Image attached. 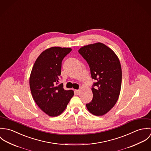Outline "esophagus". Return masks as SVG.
<instances>
[{"mask_svg":"<svg viewBox=\"0 0 151 151\" xmlns=\"http://www.w3.org/2000/svg\"><path fill=\"white\" fill-rule=\"evenodd\" d=\"M74 92H75L76 94L78 95V94L80 93V90H79V89H76V90L74 91Z\"/></svg>","mask_w":151,"mask_h":151,"instance_id":"1","label":"esophagus"}]
</instances>
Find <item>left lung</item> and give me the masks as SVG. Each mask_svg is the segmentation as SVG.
<instances>
[{
    "mask_svg": "<svg viewBox=\"0 0 151 151\" xmlns=\"http://www.w3.org/2000/svg\"><path fill=\"white\" fill-rule=\"evenodd\" d=\"M78 52L89 65L92 78L96 81L92 86V100L86 108L93 115L102 116L119 97L122 79L119 59L111 49L99 42L84 46Z\"/></svg>",
    "mask_w": 151,
    "mask_h": 151,
    "instance_id": "1",
    "label": "left lung"
}]
</instances>
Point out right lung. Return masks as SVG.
I'll return each mask as SVG.
<instances>
[{"instance_id": "obj_1", "label": "right lung", "mask_w": 151, "mask_h": 151, "mask_svg": "<svg viewBox=\"0 0 151 151\" xmlns=\"http://www.w3.org/2000/svg\"><path fill=\"white\" fill-rule=\"evenodd\" d=\"M71 51L69 47H52L43 51L32 67L29 86L33 99L43 112L51 117L60 115L74 95L59 84L62 62Z\"/></svg>"}]
</instances>
